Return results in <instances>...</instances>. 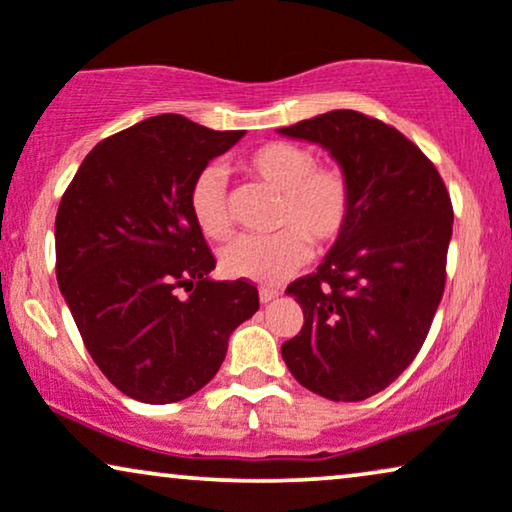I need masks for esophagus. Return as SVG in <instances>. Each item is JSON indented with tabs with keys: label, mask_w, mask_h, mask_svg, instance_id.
<instances>
[{
	"label": "esophagus",
	"mask_w": 512,
	"mask_h": 512,
	"mask_svg": "<svg viewBox=\"0 0 512 512\" xmlns=\"http://www.w3.org/2000/svg\"><path fill=\"white\" fill-rule=\"evenodd\" d=\"M278 297V290L276 288H260V302H271V299Z\"/></svg>",
	"instance_id": "obj_1"
}]
</instances>
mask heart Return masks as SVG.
<instances>
[{"label":"heart","mask_w":512,"mask_h":512,"mask_svg":"<svg viewBox=\"0 0 512 512\" xmlns=\"http://www.w3.org/2000/svg\"><path fill=\"white\" fill-rule=\"evenodd\" d=\"M241 166L271 192L276 234L236 238L220 252L224 274L255 283H281L309 260V241L318 250L332 248L349 229L353 217L351 177L339 166L318 163L309 147L274 140L243 156ZM189 210L203 234L213 241L231 236L224 175L206 168L189 192Z\"/></svg>","instance_id":"heart-1"}]
</instances>
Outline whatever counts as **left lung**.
Returning <instances> with one entry per match:
<instances>
[{"label": "left lung", "mask_w": 512, "mask_h": 512, "mask_svg": "<svg viewBox=\"0 0 512 512\" xmlns=\"http://www.w3.org/2000/svg\"><path fill=\"white\" fill-rule=\"evenodd\" d=\"M281 133L323 145L353 185L346 234L285 290L304 325L281 353L304 388L358 403L393 384L426 342L445 292L452 199L412 140L363 112L335 109Z\"/></svg>", "instance_id": "1"}]
</instances>
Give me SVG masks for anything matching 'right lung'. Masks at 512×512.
Listing matches in <instances>:
<instances>
[{
    "instance_id": "add662e5",
    "label": "right lung",
    "mask_w": 512,
    "mask_h": 512,
    "mask_svg": "<svg viewBox=\"0 0 512 512\" xmlns=\"http://www.w3.org/2000/svg\"><path fill=\"white\" fill-rule=\"evenodd\" d=\"M243 133L145 119L98 142L60 199V292L100 372L140 403L206 386L231 332L260 309L245 278L210 281L215 255L189 210L196 175Z\"/></svg>"
}]
</instances>
